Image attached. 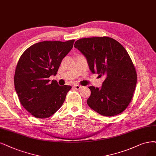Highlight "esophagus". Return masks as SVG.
I'll use <instances>...</instances> for the list:
<instances>
[{"instance_id": "esophagus-1", "label": "esophagus", "mask_w": 156, "mask_h": 156, "mask_svg": "<svg viewBox=\"0 0 156 156\" xmlns=\"http://www.w3.org/2000/svg\"><path fill=\"white\" fill-rule=\"evenodd\" d=\"M82 87L81 85H74V88L75 89H76V90H79V89H81Z\"/></svg>"}]
</instances>
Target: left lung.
<instances>
[{
    "instance_id": "obj_1",
    "label": "left lung",
    "mask_w": 156,
    "mask_h": 156,
    "mask_svg": "<svg viewBox=\"0 0 156 156\" xmlns=\"http://www.w3.org/2000/svg\"><path fill=\"white\" fill-rule=\"evenodd\" d=\"M74 46L86 57L92 73L105 77L101 89L89 87L88 105L102 116L122 113L130 104L137 83L136 69L127 51L108 37L80 38Z\"/></svg>"
}]
</instances>
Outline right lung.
I'll return each instance as SVG.
<instances>
[{
	"instance_id": "right-lung-1",
	"label": "right lung",
	"mask_w": 156,
	"mask_h": 156,
	"mask_svg": "<svg viewBox=\"0 0 156 156\" xmlns=\"http://www.w3.org/2000/svg\"><path fill=\"white\" fill-rule=\"evenodd\" d=\"M74 42V40L40 42L21 55L15 69V88L21 105L32 116L48 118L63 105L71 86H60L48 78L56 74Z\"/></svg>"
}]
</instances>
